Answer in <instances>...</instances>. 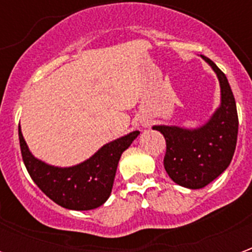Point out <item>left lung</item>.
Instances as JSON below:
<instances>
[{
    "mask_svg": "<svg viewBox=\"0 0 252 252\" xmlns=\"http://www.w3.org/2000/svg\"><path fill=\"white\" fill-rule=\"evenodd\" d=\"M201 57L217 74L221 88L220 108L197 129L153 126L166 140L163 164L167 174L175 184L189 189H201L216 180L231 163L238 140V110L227 77L209 58Z\"/></svg>",
    "mask_w": 252,
    "mask_h": 252,
    "instance_id": "8db88e82",
    "label": "left lung"
}]
</instances>
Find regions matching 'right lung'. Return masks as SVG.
<instances>
[{"label":"right lung","instance_id":"add662e5","mask_svg":"<svg viewBox=\"0 0 252 252\" xmlns=\"http://www.w3.org/2000/svg\"><path fill=\"white\" fill-rule=\"evenodd\" d=\"M133 131L99 148L92 158L72 167H55L36 159L28 150L19 126L20 148L31 178L58 205L72 211H90L109 198L121 154L139 136Z\"/></svg>","mask_w":252,"mask_h":252}]
</instances>
